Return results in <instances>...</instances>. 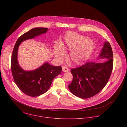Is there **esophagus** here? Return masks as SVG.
I'll use <instances>...</instances> for the list:
<instances>
[{"label": "esophagus", "mask_w": 127, "mask_h": 127, "mask_svg": "<svg viewBox=\"0 0 127 127\" xmlns=\"http://www.w3.org/2000/svg\"><path fill=\"white\" fill-rule=\"evenodd\" d=\"M62 71L64 72H67L69 71V69L66 66H63L62 67Z\"/></svg>", "instance_id": "34e87169"}]
</instances>
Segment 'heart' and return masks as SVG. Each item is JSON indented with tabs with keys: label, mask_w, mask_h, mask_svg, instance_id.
I'll return each instance as SVG.
<instances>
[{
	"label": "heart",
	"mask_w": 127,
	"mask_h": 127,
	"mask_svg": "<svg viewBox=\"0 0 127 127\" xmlns=\"http://www.w3.org/2000/svg\"><path fill=\"white\" fill-rule=\"evenodd\" d=\"M94 47L92 40L76 32L69 31L65 35L64 44L63 45L59 43L57 44L55 55L58 59H62L65 55V49L69 48L71 49L69 55L70 60L75 64L79 65L87 60Z\"/></svg>",
	"instance_id": "heart-1"
}]
</instances>
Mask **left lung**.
<instances>
[{
    "mask_svg": "<svg viewBox=\"0 0 127 127\" xmlns=\"http://www.w3.org/2000/svg\"><path fill=\"white\" fill-rule=\"evenodd\" d=\"M97 59L103 62H88L71 70L73 80L68 88L74 95L90 98L98 94L107 84L113 67V54L109 42L104 43Z\"/></svg>",
    "mask_w": 127,
    "mask_h": 127,
    "instance_id": "1",
    "label": "left lung"
}]
</instances>
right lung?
Returning a JSON list of instances; mask_svg holds the SVG:
<instances>
[{
    "label": "right lung",
    "instance_id": "right-lung-1",
    "mask_svg": "<svg viewBox=\"0 0 127 127\" xmlns=\"http://www.w3.org/2000/svg\"><path fill=\"white\" fill-rule=\"evenodd\" d=\"M48 30L46 28H35L26 32L17 39L12 53L11 69L14 81L23 93L32 97L40 96L47 92L54 78L61 74L62 68L46 62L35 70H24L17 61L18 48L23 41L45 33Z\"/></svg>",
    "mask_w": 127,
    "mask_h": 127
}]
</instances>
